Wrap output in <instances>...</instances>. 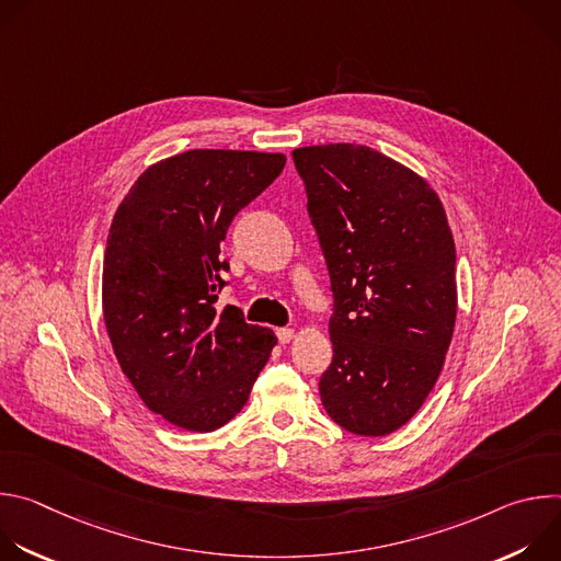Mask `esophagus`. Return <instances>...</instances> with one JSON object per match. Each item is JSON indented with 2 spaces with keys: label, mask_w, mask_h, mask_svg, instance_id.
I'll use <instances>...</instances> for the list:
<instances>
[{
  "label": "esophagus",
  "mask_w": 561,
  "mask_h": 561,
  "mask_svg": "<svg viewBox=\"0 0 561 561\" xmlns=\"http://www.w3.org/2000/svg\"><path fill=\"white\" fill-rule=\"evenodd\" d=\"M277 340H279V344H288L293 337H295V331L293 329H277Z\"/></svg>",
  "instance_id": "1"
}]
</instances>
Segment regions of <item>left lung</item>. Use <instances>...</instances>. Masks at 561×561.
Instances as JSON below:
<instances>
[{"label": "left lung", "mask_w": 561, "mask_h": 561, "mask_svg": "<svg viewBox=\"0 0 561 561\" xmlns=\"http://www.w3.org/2000/svg\"><path fill=\"white\" fill-rule=\"evenodd\" d=\"M333 290L331 420L355 435L402 428L433 390L455 329V242L424 178L359 144L293 150Z\"/></svg>", "instance_id": "1"}]
</instances>
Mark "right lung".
<instances>
[{
  "label": "right lung",
  "instance_id": "1",
  "mask_svg": "<svg viewBox=\"0 0 561 561\" xmlns=\"http://www.w3.org/2000/svg\"><path fill=\"white\" fill-rule=\"evenodd\" d=\"M282 152L186 150L148 167L119 204L104 253L102 308L141 402L210 433L249 402L277 337L217 306L232 217L282 173Z\"/></svg>",
  "mask_w": 561,
  "mask_h": 561
}]
</instances>
